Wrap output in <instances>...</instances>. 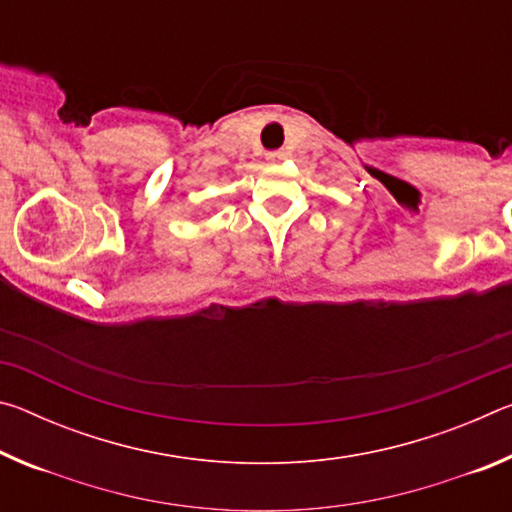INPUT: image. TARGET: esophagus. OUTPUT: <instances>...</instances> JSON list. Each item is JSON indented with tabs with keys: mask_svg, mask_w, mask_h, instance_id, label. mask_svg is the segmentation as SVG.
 I'll list each match as a JSON object with an SVG mask.
<instances>
[{
	"mask_svg": "<svg viewBox=\"0 0 512 512\" xmlns=\"http://www.w3.org/2000/svg\"><path fill=\"white\" fill-rule=\"evenodd\" d=\"M284 155H287L284 151H271V153H266V160L268 162H277V160H284Z\"/></svg>",
	"mask_w": 512,
	"mask_h": 512,
	"instance_id": "1",
	"label": "esophagus"
}]
</instances>
